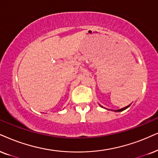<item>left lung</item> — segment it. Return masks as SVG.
<instances>
[{"label": "left lung", "instance_id": "obj_1", "mask_svg": "<svg viewBox=\"0 0 158 158\" xmlns=\"http://www.w3.org/2000/svg\"><path fill=\"white\" fill-rule=\"evenodd\" d=\"M130 106H131V104L130 105H128V106H127L126 107H124V108H122V109H118V110H114V111H117V112H119V111H124V110H125V109H127V108H128ZM101 107H103V106H101Z\"/></svg>", "mask_w": 158, "mask_h": 158}]
</instances>
